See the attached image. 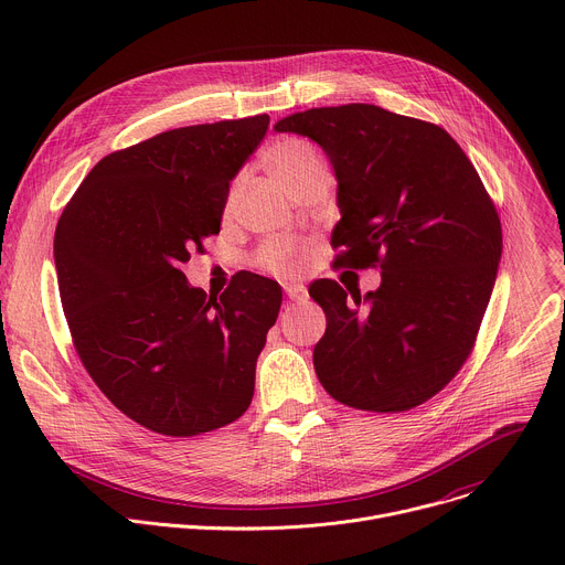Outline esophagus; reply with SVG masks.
Instances as JSON below:
<instances>
[{"label":"esophagus","instance_id":"esophagus-1","mask_svg":"<svg viewBox=\"0 0 565 565\" xmlns=\"http://www.w3.org/2000/svg\"><path fill=\"white\" fill-rule=\"evenodd\" d=\"M284 290L292 301H303L306 299V286H301V284H286Z\"/></svg>","mask_w":565,"mask_h":565}]
</instances>
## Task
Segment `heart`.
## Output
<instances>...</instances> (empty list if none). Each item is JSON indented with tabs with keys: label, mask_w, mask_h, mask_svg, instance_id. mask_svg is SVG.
Instances as JSON below:
<instances>
[{
	"label": "heart",
	"mask_w": 565,
	"mask_h": 565,
	"mask_svg": "<svg viewBox=\"0 0 565 565\" xmlns=\"http://www.w3.org/2000/svg\"><path fill=\"white\" fill-rule=\"evenodd\" d=\"M266 168L270 174L292 194L299 185L329 177V166L324 153L319 147L306 138H279L275 140L266 153ZM234 192L230 194L232 201ZM306 244L295 236H277L266 241V244L257 250L255 264L257 268L275 275V277H297L306 266Z\"/></svg>",
	"instance_id": "1"
}]
</instances>
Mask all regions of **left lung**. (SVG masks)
Listing matches in <instances>:
<instances>
[{"label":"left lung","instance_id":"obj_1","mask_svg":"<svg viewBox=\"0 0 565 565\" xmlns=\"http://www.w3.org/2000/svg\"><path fill=\"white\" fill-rule=\"evenodd\" d=\"M331 158L342 212L335 268H380L377 290L333 279L308 292L327 312L317 377L338 402L409 412L443 391L473 351L494 288L503 232L460 145L438 125L375 105L319 107L275 125Z\"/></svg>","mask_w":565,"mask_h":565}]
</instances>
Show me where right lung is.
<instances>
[{
	"mask_svg": "<svg viewBox=\"0 0 565 565\" xmlns=\"http://www.w3.org/2000/svg\"><path fill=\"white\" fill-rule=\"evenodd\" d=\"M259 114L163 131L105 156L53 238L79 362L127 418L190 438L246 414L277 321V281L241 270L221 297L181 270L218 234L230 181L268 131Z\"/></svg>",
	"mask_w": 565,
	"mask_h": 565,
	"instance_id": "right-lung-1",
	"label": "right lung"
}]
</instances>
